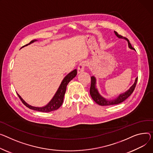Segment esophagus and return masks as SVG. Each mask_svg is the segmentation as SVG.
Segmentation results:
<instances>
[{
    "instance_id": "1",
    "label": "esophagus",
    "mask_w": 153,
    "mask_h": 153,
    "mask_svg": "<svg viewBox=\"0 0 153 153\" xmlns=\"http://www.w3.org/2000/svg\"><path fill=\"white\" fill-rule=\"evenodd\" d=\"M87 65V63L86 62H82L80 63L79 66H78V68H77V73L78 74H80V73H82V72H84V69H85V67Z\"/></svg>"
}]
</instances>
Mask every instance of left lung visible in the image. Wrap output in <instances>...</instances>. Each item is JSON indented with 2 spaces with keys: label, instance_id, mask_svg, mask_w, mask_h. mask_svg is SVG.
I'll return each mask as SVG.
<instances>
[{
  "label": "left lung",
  "instance_id": "obj_1",
  "mask_svg": "<svg viewBox=\"0 0 153 153\" xmlns=\"http://www.w3.org/2000/svg\"><path fill=\"white\" fill-rule=\"evenodd\" d=\"M115 34L116 36L120 39H124L128 42V47L131 49L135 50L133 47H131V45L129 42V40L125 37H123V36L119 35L116 31H114ZM138 77L135 79L134 84L131 85V87L127 90L126 92L122 94L119 95L118 97L114 100H106L105 98H103L102 96L99 94L97 88H96V79L94 76L91 77V85L90 88V94L92 98V99L95 101L98 105L100 106H109V105H114L119 104L122 102H123L124 100H126L130 95L133 93V91L135 88V86L137 85Z\"/></svg>",
  "mask_w": 153,
  "mask_h": 153
}]
</instances>
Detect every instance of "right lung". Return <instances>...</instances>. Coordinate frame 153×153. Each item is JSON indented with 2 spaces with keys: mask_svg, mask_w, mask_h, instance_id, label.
I'll return each mask as SVG.
<instances>
[{
  "mask_svg": "<svg viewBox=\"0 0 153 153\" xmlns=\"http://www.w3.org/2000/svg\"><path fill=\"white\" fill-rule=\"evenodd\" d=\"M36 41H37L36 39L33 40L28 44H26V45L23 46L22 47L27 46V45H29V44H32V43H33ZM76 75H77V69H74L73 71H71V73H69L62 80V83H61L58 90L56 91V92L53 98L51 100V101L46 106H45L44 107L39 108V107H34V106H30V105H28L27 103H26L25 100L21 97H20L18 94H18L19 99L21 100V101H22V103L26 107H27L28 108H29L30 109L35 110V111H37L48 113V112L53 111L58 109L62 105L63 102L64 96H65V92H66V86L68 84V83L70 82V81L72 80L74 77H76Z\"/></svg>",
  "mask_w": 153,
  "mask_h": 153,
  "instance_id": "add662e5",
  "label": "right lung"
}]
</instances>
